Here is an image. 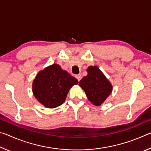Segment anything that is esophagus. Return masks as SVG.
Wrapping results in <instances>:
<instances>
[{
    "instance_id": "34e87169",
    "label": "esophagus",
    "mask_w": 151,
    "mask_h": 151,
    "mask_svg": "<svg viewBox=\"0 0 151 151\" xmlns=\"http://www.w3.org/2000/svg\"><path fill=\"white\" fill-rule=\"evenodd\" d=\"M76 78L78 80V81L79 82L81 81V79L82 78V76H81V75H76Z\"/></svg>"
}]
</instances>
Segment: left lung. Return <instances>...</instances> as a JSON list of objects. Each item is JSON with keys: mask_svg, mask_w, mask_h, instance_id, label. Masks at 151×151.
<instances>
[{"mask_svg": "<svg viewBox=\"0 0 151 151\" xmlns=\"http://www.w3.org/2000/svg\"><path fill=\"white\" fill-rule=\"evenodd\" d=\"M86 71L88 75L79 81L78 85L85 91L88 100L99 106L111 93L112 85L97 66H88Z\"/></svg>", "mask_w": 151, "mask_h": 151, "instance_id": "1", "label": "left lung"}]
</instances>
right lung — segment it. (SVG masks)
<instances>
[{"label": "right lung", "mask_w": 151, "mask_h": 151, "mask_svg": "<svg viewBox=\"0 0 151 151\" xmlns=\"http://www.w3.org/2000/svg\"><path fill=\"white\" fill-rule=\"evenodd\" d=\"M78 81L57 64L38 73L32 84L35 98L47 108H56L64 103L68 91Z\"/></svg>", "instance_id": "1"}]
</instances>
